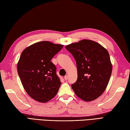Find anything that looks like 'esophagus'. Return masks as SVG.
<instances>
[{
    "label": "esophagus",
    "instance_id": "obj_1",
    "mask_svg": "<svg viewBox=\"0 0 130 130\" xmlns=\"http://www.w3.org/2000/svg\"><path fill=\"white\" fill-rule=\"evenodd\" d=\"M64 79L65 80H67L68 79V75H66L65 76H64Z\"/></svg>",
    "mask_w": 130,
    "mask_h": 130
}]
</instances>
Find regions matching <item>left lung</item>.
<instances>
[{"label":"left lung","mask_w":130,"mask_h":130,"mask_svg":"<svg viewBox=\"0 0 130 130\" xmlns=\"http://www.w3.org/2000/svg\"><path fill=\"white\" fill-rule=\"evenodd\" d=\"M65 48L75 59L77 80L72 85L81 99L91 102L102 95L109 83L112 70L108 52L96 42L83 39Z\"/></svg>","instance_id":"8db88e82"}]
</instances>
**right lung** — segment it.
I'll return each mask as SVG.
<instances>
[{
  "label": "right lung",
  "instance_id": "right-lung-1",
  "mask_svg": "<svg viewBox=\"0 0 130 130\" xmlns=\"http://www.w3.org/2000/svg\"><path fill=\"white\" fill-rule=\"evenodd\" d=\"M63 45L41 41L22 52L17 70L24 89L37 102L46 103L56 95L61 84L52 58Z\"/></svg>",
  "mask_w": 130,
  "mask_h": 130
}]
</instances>
